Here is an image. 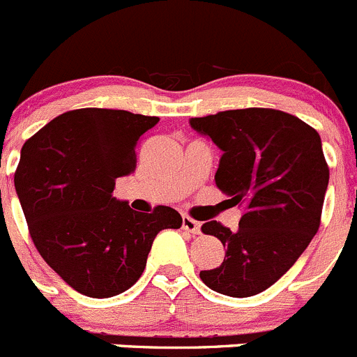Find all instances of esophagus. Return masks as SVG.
Masks as SVG:
<instances>
[{"label": "esophagus", "mask_w": 357, "mask_h": 357, "mask_svg": "<svg viewBox=\"0 0 357 357\" xmlns=\"http://www.w3.org/2000/svg\"><path fill=\"white\" fill-rule=\"evenodd\" d=\"M183 230L197 235V234H200V223L197 220H193V218L183 216Z\"/></svg>", "instance_id": "1"}]
</instances>
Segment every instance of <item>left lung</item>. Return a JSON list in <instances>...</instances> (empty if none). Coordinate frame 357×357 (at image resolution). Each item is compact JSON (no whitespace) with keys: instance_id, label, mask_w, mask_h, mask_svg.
<instances>
[{"instance_id":"1","label":"left lung","mask_w":357,"mask_h":357,"mask_svg":"<svg viewBox=\"0 0 357 357\" xmlns=\"http://www.w3.org/2000/svg\"><path fill=\"white\" fill-rule=\"evenodd\" d=\"M190 126L223 151L216 186L244 207L235 231L220 221L202 225L227 251L200 279L221 295H258L295 265L321 225L330 169L319 134L271 108L228 109Z\"/></svg>"}]
</instances>
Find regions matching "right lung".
<instances>
[{"instance_id": "add662e5", "label": "right lung", "mask_w": 357, "mask_h": 357, "mask_svg": "<svg viewBox=\"0 0 357 357\" xmlns=\"http://www.w3.org/2000/svg\"><path fill=\"white\" fill-rule=\"evenodd\" d=\"M158 116L126 109L66 112L24 143L15 190L38 252L73 289L91 298L127 291L143 274L155 237L179 228L167 206L137 213L113 197L136 169L141 136Z\"/></svg>"}]
</instances>
